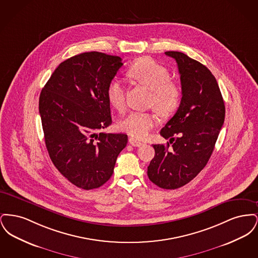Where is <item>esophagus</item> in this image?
<instances>
[{"mask_svg": "<svg viewBox=\"0 0 258 258\" xmlns=\"http://www.w3.org/2000/svg\"><path fill=\"white\" fill-rule=\"evenodd\" d=\"M128 141H130V143H131L133 146H135V147H141V146H143V145L145 144L144 142H142V141L136 139L135 137H130V138H128Z\"/></svg>", "mask_w": 258, "mask_h": 258, "instance_id": "obj_1", "label": "esophagus"}]
</instances>
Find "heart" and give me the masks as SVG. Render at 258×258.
<instances>
[{"instance_id": "1", "label": "heart", "mask_w": 258, "mask_h": 258, "mask_svg": "<svg viewBox=\"0 0 258 258\" xmlns=\"http://www.w3.org/2000/svg\"><path fill=\"white\" fill-rule=\"evenodd\" d=\"M127 75L151 91L150 104L161 115H170L181 102L182 91L170 80V72L151 58H141L127 70ZM107 99L119 111L125 107V89L118 78H113L106 89ZM157 123L150 112H131L120 123L124 133L138 139L146 138Z\"/></svg>"}]
</instances>
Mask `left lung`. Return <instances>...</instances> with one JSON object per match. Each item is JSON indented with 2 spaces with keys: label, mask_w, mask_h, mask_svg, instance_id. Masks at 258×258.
Returning <instances> with one entry per match:
<instances>
[{
  "label": "left lung",
  "mask_w": 258,
  "mask_h": 258,
  "mask_svg": "<svg viewBox=\"0 0 258 258\" xmlns=\"http://www.w3.org/2000/svg\"><path fill=\"white\" fill-rule=\"evenodd\" d=\"M165 55L177 61L182 99L160 131L169 140L166 146L153 145L155 157L147 173L158 186L175 189L190 182L207 164L224 122L225 106L215 76L204 64L182 52Z\"/></svg>",
  "instance_id": "obj_1"
}]
</instances>
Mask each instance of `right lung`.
<instances>
[{
  "label": "right lung",
  "mask_w": 258,
  "mask_h": 258,
  "mask_svg": "<svg viewBox=\"0 0 258 258\" xmlns=\"http://www.w3.org/2000/svg\"><path fill=\"white\" fill-rule=\"evenodd\" d=\"M122 59L85 52L62 61L43 87L38 109L50 159L72 184L93 189L110 179L127 135L105 134L112 123L106 89Z\"/></svg>",
  "instance_id": "right-lung-1"
}]
</instances>
